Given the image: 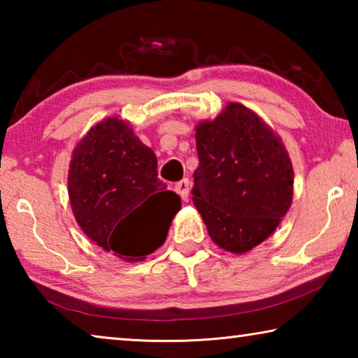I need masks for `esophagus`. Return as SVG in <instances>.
Listing matches in <instances>:
<instances>
[{"mask_svg":"<svg viewBox=\"0 0 358 358\" xmlns=\"http://www.w3.org/2000/svg\"><path fill=\"white\" fill-rule=\"evenodd\" d=\"M175 191L180 194V197L183 199V201H187V199H189V180L183 178L178 181V183L175 185Z\"/></svg>","mask_w":358,"mask_h":358,"instance_id":"1","label":"esophagus"}]
</instances>
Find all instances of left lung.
Masks as SVG:
<instances>
[{
    "label": "left lung",
    "mask_w": 358,
    "mask_h": 358,
    "mask_svg": "<svg viewBox=\"0 0 358 358\" xmlns=\"http://www.w3.org/2000/svg\"><path fill=\"white\" fill-rule=\"evenodd\" d=\"M192 202L221 250L262 243L292 205L294 169L281 137L251 108L229 102L196 124Z\"/></svg>",
    "instance_id": "8db88e82"
}]
</instances>
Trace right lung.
<instances>
[{
	"label": "right lung",
	"mask_w": 358,
	"mask_h": 358,
	"mask_svg": "<svg viewBox=\"0 0 358 358\" xmlns=\"http://www.w3.org/2000/svg\"><path fill=\"white\" fill-rule=\"evenodd\" d=\"M68 194L83 234L126 262L162 246L181 208L180 196L157 178L153 150L118 117L99 121L77 142Z\"/></svg>",
	"instance_id": "1"
}]
</instances>
